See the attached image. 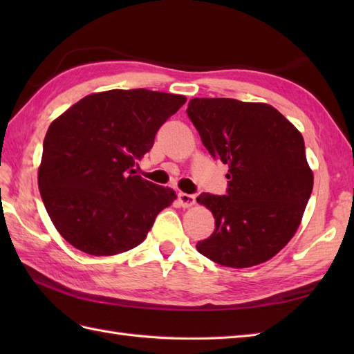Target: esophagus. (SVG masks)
<instances>
[{"label":"esophagus","instance_id":"obj_1","mask_svg":"<svg viewBox=\"0 0 354 354\" xmlns=\"http://www.w3.org/2000/svg\"><path fill=\"white\" fill-rule=\"evenodd\" d=\"M178 199H179V204L184 208H190L194 204H196V199H194L193 194H187V193H179L178 194Z\"/></svg>","mask_w":354,"mask_h":354}]
</instances>
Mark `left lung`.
Returning a JSON list of instances; mask_svg holds the SVG:
<instances>
[{"label": "left lung", "instance_id": "1", "mask_svg": "<svg viewBox=\"0 0 354 354\" xmlns=\"http://www.w3.org/2000/svg\"><path fill=\"white\" fill-rule=\"evenodd\" d=\"M209 155L228 164V192L202 193L214 232L198 252L227 268H251L295 236L313 189L303 135L268 103L192 99L187 108Z\"/></svg>", "mask_w": 354, "mask_h": 354}]
</instances>
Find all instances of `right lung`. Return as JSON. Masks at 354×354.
Segmentation results:
<instances>
[{
    "label": "right lung",
    "instance_id": "obj_1",
    "mask_svg": "<svg viewBox=\"0 0 354 354\" xmlns=\"http://www.w3.org/2000/svg\"><path fill=\"white\" fill-rule=\"evenodd\" d=\"M187 102L149 89H111L74 103L48 127L37 184L66 242L89 255L138 246L176 193L135 175L161 124Z\"/></svg>",
    "mask_w": 354,
    "mask_h": 354
}]
</instances>
